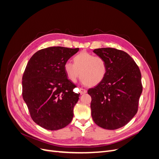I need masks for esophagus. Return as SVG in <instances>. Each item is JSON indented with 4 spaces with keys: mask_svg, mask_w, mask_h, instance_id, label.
<instances>
[{
    "mask_svg": "<svg viewBox=\"0 0 159 159\" xmlns=\"http://www.w3.org/2000/svg\"><path fill=\"white\" fill-rule=\"evenodd\" d=\"M80 92L81 94H85L87 93V90H86L85 89H84V88H80Z\"/></svg>",
    "mask_w": 159,
    "mask_h": 159,
    "instance_id": "1",
    "label": "esophagus"
}]
</instances>
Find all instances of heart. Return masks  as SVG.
<instances>
[{
	"instance_id": "heart-1",
	"label": "heart",
	"mask_w": 159,
	"mask_h": 159,
	"mask_svg": "<svg viewBox=\"0 0 159 159\" xmlns=\"http://www.w3.org/2000/svg\"><path fill=\"white\" fill-rule=\"evenodd\" d=\"M64 69L68 78L75 82L78 78L85 85L95 86L103 81L107 73V62L103 57L82 52L74 57V64L66 61Z\"/></svg>"
}]
</instances>
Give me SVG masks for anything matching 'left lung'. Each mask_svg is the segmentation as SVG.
<instances>
[{
	"label": "left lung",
	"instance_id": "1",
	"mask_svg": "<svg viewBox=\"0 0 159 159\" xmlns=\"http://www.w3.org/2000/svg\"><path fill=\"white\" fill-rule=\"evenodd\" d=\"M93 52L106 61L107 73L102 83L88 91L91 97V116L100 127L121 128L137 113L143 91L140 70L123 50L103 48Z\"/></svg>",
	"mask_w": 159,
	"mask_h": 159
}]
</instances>
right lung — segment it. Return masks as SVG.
I'll return each instance as SVG.
<instances>
[{
	"mask_svg": "<svg viewBox=\"0 0 159 159\" xmlns=\"http://www.w3.org/2000/svg\"><path fill=\"white\" fill-rule=\"evenodd\" d=\"M79 48L52 46L40 50L28 61L22 76V97L32 120L51 131L69 125L80 93L68 79L64 65Z\"/></svg>",
	"mask_w": 159,
	"mask_h": 159,
	"instance_id": "obj_1",
	"label": "right lung"
}]
</instances>
